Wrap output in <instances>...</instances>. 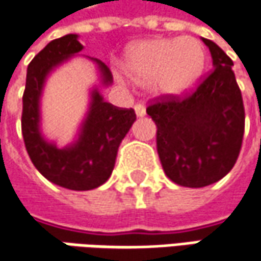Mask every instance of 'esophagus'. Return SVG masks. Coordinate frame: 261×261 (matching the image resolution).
I'll return each instance as SVG.
<instances>
[{
    "label": "esophagus",
    "instance_id": "34e87169",
    "mask_svg": "<svg viewBox=\"0 0 261 261\" xmlns=\"http://www.w3.org/2000/svg\"><path fill=\"white\" fill-rule=\"evenodd\" d=\"M134 111H136V115L139 117V118H142L146 115V108L143 107L142 103H137L136 107H134Z\"/></svg>",
    "mask_w": 261,
    "mask_h": 261
}]
</instances>
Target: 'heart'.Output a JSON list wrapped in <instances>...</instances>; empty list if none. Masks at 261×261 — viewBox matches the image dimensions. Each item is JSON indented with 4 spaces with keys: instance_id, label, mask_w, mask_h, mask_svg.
Listing matches in <instances>:
<instances>
[{
    "instance_id": "1",
    "label": "heart",
    "mask_w": 261,
    "mask_h": 261,
    "mask_svg": "<svg viewBox=\"0 0 261 261\" xmlns=\"http://www.w3.org/2000/svg\"><path fill=\"white\" fill-rule=\"evenodd\" d=\"M206 54L193 38H153L124 52L121 70L136 85H149L156 96H181L197 85Z\"/></svg>"
}]
</instances>
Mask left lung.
I'll return each instance as SVG.
<instances>
[{"mask_svg": "<svg viewBox=\"0 0 261 261\" xmlns=\"http://www.w3.org/2000/svg\"><path fill=\"white\" fill-rule=\"evenodd\" d=\"M201 40L212 55V73L194 93L164 97L146 109L158 127V154L165 174L190 188L210 186L232 169L245 122L232 60L215 42Z\"/></svg>", "mask_w": 261, "mask_h": 261, "instance_id": "8db88e82", "label": "left lung"}]
</instances>
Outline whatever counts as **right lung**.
Here are the masks:
<instances>
[{
  "label": "right lung",
  "instance_id": "right-lung-1",
  "mask_svg": "<svg viewBox=\"0 0 261 261\" xmlns=\"http://www.w3.org/2000/svg\"><path fill=\"white\" fill-rule=\"evenodd\" d=\"M83 49L79 35H65L51 40L30 61L23 93L21 133L33 165L48 181L60 187L86 191L108 181L115 166L122 139L136 121L133 109L117 108L103 100L99 87L112 83L109 68L97 58L100 85L90 90V102L77 137L65 147L45 139L40 130V97L49 74Z\"/></svg>",
  "mask_w": 261,
  "mask_h": 261
}]
</instances>
